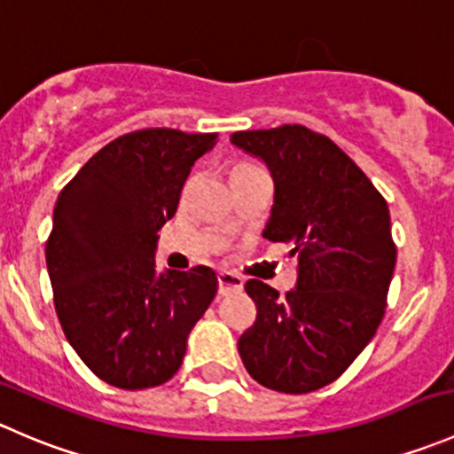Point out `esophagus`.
Returning <instances> with one entry per match:
<instances>
[{
	"label": "esophagus",
	"instance_id": "1",
	"mask_svg": "<svg viewBox=\"0 0 454 454\" xmlns=\"http://www.w3.org/2000/svg\"><path fill=\"white\" fill-rule=\"evenodd\" d=\"M242 286H245V282H242V278L236 276V273H229V271L218 273V294L223 295L233 294V291H240Z\"/></svg>",
	"mask_w": 454,
	"mask_h": 454
}]
</instances>
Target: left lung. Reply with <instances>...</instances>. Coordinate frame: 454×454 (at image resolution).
Segmentation results:
<instances>
[{
	"instance_id": "1",
	"label": "left lung",
	"mask_w": 454,
	"mask_h": 454,
	"mask_svg": "<svg viewBox=\"0 0 454 454\" xmlns=\"http://www.w3.org/2000/svg\"><path fill=\"white\" fill-rule=\"evenodd\" d=\"M231 143L273 178L262 236L298 255L285 298L260 280L245 285L258 316L238 353L258 384L311 393L353 364L384 317L397 260L388 205L331 138L304 125L236 132Z\"/></svg>"
}]
</instances>
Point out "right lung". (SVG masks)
Masks as SVG:
<instances>
[{"label": "right lung", "instance_id": "obj_1", "mask_svg": "<svg viewBox=\"0 0 454 454\" xmlns=\"http://www.w3.org/2000/svg\"><path fill=\"white\" fill-rule=\"evenodd\" d=\"M218 134L138 129L98 150L61 190L46 264L61 329L97 378L125 390L174 378L218 289L209 267L159 271V229Z\"/></svg>", "mask_w": 454, "mask_h": 454}]
</instances>
